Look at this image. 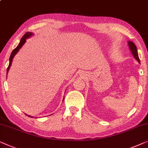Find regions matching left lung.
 <instances>
[{
    "instance_id": "8db88e82",
    "label": "left lung",
    "mask_w": 148,
    "mask_h": 148,
    "mask_svg": "<svg viewBox=\"0 0 148 148\" xmlns=\"http://www.w3.org/2000/svg\"><path fill=\"white\" fill-rule=\"evenodd\" d=\"M127 43H128V45H129L130 50V51H131L133 56H134V58L138 61L139 63H140V59H139L138 50H137V47H136V45H135L132 41H130V40L127 42Z\"/></svg>"
}]
</instances>
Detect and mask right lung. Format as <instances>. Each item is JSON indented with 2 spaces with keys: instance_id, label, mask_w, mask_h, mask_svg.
Here are the masks:
<instances>
[{
  "instance_id": "right-lung-1",
  "label": "right lung",
  "mask_w": 148,
  "mask_h": 148,
  "mask_svg": "<svg viewBox=\"0 0 148 148\" xmlns=\"http://www.w3.org/2000/svg\"><path fill=\"white\" fill-rule=\"evenodd\" d=\"M33 35H34L33 33H31V32H27V33H25V35H24V36H23V37H22V38H21V39L20 42H19V44L18 45V46H17L14 49L13 51H12L11 55H10V58H9V65H8V67L7 68V70H6V75H7L8 71H9L10 66H11V65H12V59H13L14 55H15L16 53L18 52L19 50H20V49H21V47H22L23 46V45H24L25 42H26L27 38H29V37H31V36H33ZM6 77H7V76H6ZM64 98H65V97H64ZM64 98H63V100H64ZM25 115H27V116H29L30 117H31V115H27V114H25Z\"/></svg>"
}]
</instances>
